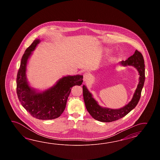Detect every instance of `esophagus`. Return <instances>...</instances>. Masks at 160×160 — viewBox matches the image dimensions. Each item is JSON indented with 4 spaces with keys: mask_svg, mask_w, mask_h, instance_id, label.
Listing matches in <instances>:
<instances>
[{
    "mask_svg": "<svg viewBox=\"0 0 160 160\" xmlns=\"http://www.w3.org/2000/svg\"><path fill=\"white\" fill-rule=\"evenodd\" d=\"M90 78V74H88V72H85L83 74V81L85 82H88Z\"/></svg>",
    "mask_w": 160,
    "mask_h": 160,
    "instance_id": "1",
    "label": "esophagus"
}]
</instances>
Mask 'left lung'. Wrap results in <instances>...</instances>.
I'll use <instances>...</instances> for the list:
<instances>
[{"label":"left lung","mask_w":160,"mask_h":160,"mask_svg":"<svg viewBox=\"0 0 160 160\" xmlns=\"http://www.w3.org/2000/svg\"><path fill=\"white\" fill-rule=\"evenodd\" d=\"M123 66H133L138 71L139 75V83L133 95L132 101L125 106L119 109L103 108L98 105L97 101L92 98V94L88 92L85 85L83 86V95L85 106L89 114L96 120L103 122H110L123 118L133 110L141 98V92L145 82V64L143 55L141 52L136 50L134 54L130 57L126 61L121 62Z\"/></svg>","instance_id":"8db88e82"}]
</instances>
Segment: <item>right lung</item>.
Here are the masks:
<instances>
[{
	"mask_svg": "<svg viewBox=\"0 0 160 160\" xmlns=\"http://www.w3.org/2000/svg\"><path fill=\"white\" fill-rule=\"evenodd\" d=\"M35 39L27 48L21 59L17 78L18 97L24 109L31 116L37 119H55L65 110L72 87L82 85L83 76L77 75L64 77L54 87L42 93H37L30 88L26 77V65L31 51L39 43Z\"/></svg>",
	"mask_w": 160,
	"mask_h": 160,
	"instance_id": "1",
	"label": "right lung"
}]
</instances>
